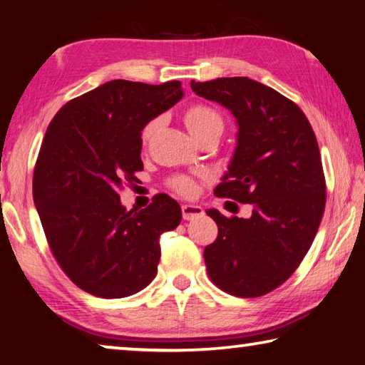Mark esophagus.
Here are the masks:
<instances>
[{
  "instance_id": "obj_1",
  "label": "esophagus",
  "mask_w": 365,
  "mask_h": 365,
  "mask_svg": "<svg viewBox=\"0 0 365 365\" xmlns=\"http://www.w3.org/2000/svg\"><path fill=\"white\" fill-rule=\"evenodd\" d=\"M202 214H205V211H202L201 206H196V205H183L182 206V215L185 220L201 217Z\"/></svg>"
}]
</instances>
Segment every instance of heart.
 Listing matches in <instances>:
<instances>
[{
  "label": "heart",
  "mask_w": 365,
  "mask_h": 365,
  "mask_svg": "<svg viewBox=\"0 0 365 365\" xmlns=\"http://www.w3.org/2000/svg\"><path fill=\"white\" fill-rule=\"evenodd\" d=\"M183 120L187 123L188 130L196 140L206 137H220L225 128V120L217 108L206 103H195L183 110ZM160 119H153L146 123L141 130V145L150 143L154 133L158 132ZM169 188L182 196H191L195 193V182L187 175H175L169 178Z\"/></svg>",
  "instance_id": "heart-1"
}]
</instances>
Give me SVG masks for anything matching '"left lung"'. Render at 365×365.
<instances>
[{"instance_id": "1", "label": "left lung", "mask_w": 365, "mask_h": 365, "mask_svg": "<svg viewBox=\"0 0 365 365\" xmlns=\"http://www.w3.org/2000/svg\"><path fill=\"white\" fill-rule=\"evenodd\" d=\"M232 110L238 143L219 197L252 205L250 219L206 214L217 224L206 246L209 279L225 293L257 298L285 283L307 255L325 211V175L316 133L298 104L248 77L191 82Z\"/></svg>"}]
</instances>
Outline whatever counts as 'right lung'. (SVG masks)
I'll list each match as a JSON object with an SVG mask.
<instances>
[{"label":"right lung","mask_w":365,"mask_h":365,"mask_svg":"<svg viewBox=\"0 0 365 365\" xmlns=\"http://www.w3.org/2000/svg\"><path fill=\"white\" fill-rule=\"evenodd\" d=\"M182 96L178 80H110L66 103L49 122L34 201L54 259L86 293L125 298L156 277L159 237L180 224V206L159 193L146 209L128 212L119 193L143 170V127Z\"/></svg>","instance_id":"1"}]
</instances>
